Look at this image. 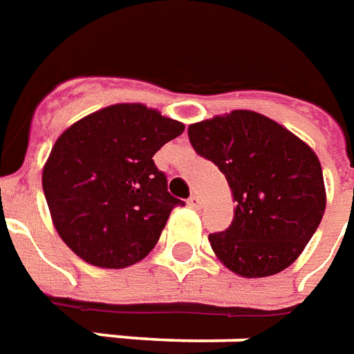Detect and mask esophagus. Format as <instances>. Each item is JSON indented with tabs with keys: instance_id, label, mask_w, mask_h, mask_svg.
Here are the masks:
<instances>
[{
	"instance_id": "esophagus-1",
	"label": "esophagus",
	"mask_w": 354,
	"mask_h": 354,
	"mask_svg": "<svg viewBox=\"0 0 354 354\" xmlns=\"http://www.w3.org/2000/svg\"><path fill=\"white\" fill-rule=\"evenodd\" d=\"M187 204H189L192 209H200V207H202V200H200L198 194H190L189 200H187Z\"/></svg>"
}]
</instances>
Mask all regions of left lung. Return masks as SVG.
<instances>
[{
    "label": "left lung",
    "instance_id": "obj_1",
    "mask_svg": "<svg viewBox=\"0 0 354 354\" xmlns=\"http://www.w3.org/2000/svg\"><path fill=\"white\" fill-rule=\"evenodd\" d=\"M189 139L198 156L221 169L236 202L229 229L209 234L215 255L245 278L290 267L326 209L317 154L282 125L250 110L192 124Z\"/></svg>",
    "mask_w": 354,
    "mask_h": 354
}]
</instances>
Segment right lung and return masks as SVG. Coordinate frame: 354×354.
Returning <instances> with one entry per match:
<instances>
[{
    "label": "right lung",
    "instance_id": "add662e5",
    "mask_svg": "<svg viewBox=\"0 0 354 354\" xmlns=\"http://www.w3.org/2000/svg\"><path fill=\"white\" fill-rule=\"evenodd\" d=\"M185 131L142 104H114L57 139L44 167L55 229L72 252L102 269H124L156 245L175 205L154 154Z\"/></svg>",
    "mask_w": 354,
    "mask_h": 354
}]
</instances>
